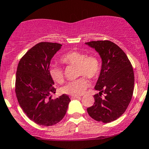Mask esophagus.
Wrapping results in <instances>:
<instances>
[{
  "label": "esophagus",
  "mask_w": 149,
  "mask_h": 149,
  "mask_svg": "<svg viewBox=\"0 0 149 149\" xmlns=\"http://www.w3.org/2000/svg\"><path fill=\"white\" fill-rule=\"evenodd\" d=\"M70 98H71V99H75V98H80V96H70Z\"/></svg>",
  "instance_id": "34e87169"
}]
</instances>
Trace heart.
<instances>
[{
    "mask_svg": "<svg viewBox=\"0 0 149 149\" xmlns=\"http://www.w3.org/2000/svg\"><path fill=\"white\" fill-rule=\"evenodd\" d=\"M61 62L68 66H76L78 76H84L94 79L99 76L101 70V62L99 57L94 53L86 55L84 52L70 51L61 57ZM52 79L57 83L63 82V70L58 66L52 65L49 70ZM88 81L85 77L68 82L62 88V92L71 96H80L85 92Z\"/></svg>",
    "mask_w": 149,
    "mask_h": 149,
    "instance_id": "1",
    "label": "heart"
}]
</instances>
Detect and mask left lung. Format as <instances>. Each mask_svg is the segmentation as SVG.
<instances>
[{
	"label": "left lung",
	"instance_id": "obj_1",
	"mask_svg": "<svg viewBox=\"0 0 149 149\" xmlns=\"http://www.w3.org/2000/svg\"><path fill=\"white\" fill-rule=\"evenodd\" d=\"M86 44L95 48L102 59V68L94 89V103L87 109L97 121L110 123L126 110L132 99L135 77L132 64L119 46L109 40L92 41ZM105 96L102 98V94Z\"/></svg>",
	"mask_w": 149,
	"mask_h": 149
}]
</instances>
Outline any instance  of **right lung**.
<instances>
[{
  "label": "right lung",
  "mask_w": 149,
  "mask_h": 149,
  "mask_svg": "<svg viewBox=\"0 0 149 149\" xmlns=\"http://www.w3.org/2000/svg\"><path fill=\"white\" fill-rule=\"evenodd\" d=\"M61 46L57 43H39L26 52L18 64L15 81L18 102L26 116L41 126L60 122L71 101L67 94L55 99L51 97L56 89L49 73L50 63Z\"/></svg>",
  "instance_id": "obj_1"
}]
</instances>
